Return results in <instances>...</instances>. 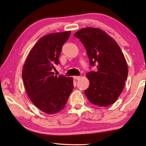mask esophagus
Wrapping results in <instances>:
<instances>
[{
    "instance_id": "34e87169",
    "label": "esophagus",
    "mask_w": 146,
    "mask_h": 146,
    "mask_svg": "<svg viewBox=\"0 0 146 146\" xmlns=\"http://www.w3.org/2000/svg\"><path fill=\"white\" fill-rule=\"evenodd\" d=\"M74 78L75 80H80V76H74Z\"/></svg>"
}]
</instances>
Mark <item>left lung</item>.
<instances>
[{
  "mask_svg": "<svg viewBox=\"0 0 146 146\" xmlns=\"http://www.w3.org/2000/svg\"><path fill=\"white\" fill-rule=\"evenodd\" d=\"M74 36L86 48L90 65L97 71L86 74L90 86L84 91L88 100L99 107H108L117 100L128 76V64L115 40L102 29L84 27Z\"/></svg>",
  "mask_w": 146,
  "mask_h": 146,
  "instance_id": "1",
  "label": "left lung"
}]
</instances>
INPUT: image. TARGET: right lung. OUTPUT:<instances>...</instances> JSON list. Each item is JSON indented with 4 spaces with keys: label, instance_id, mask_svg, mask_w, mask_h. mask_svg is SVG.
<instances>
[{
    "label": "right lung",
    "instance_id": "add662e5",
    "mask_svg": "<svg viewBox=\"0 0 146 146\" xmlns=\"http://www.w3.org/2000/svg\"><path fill=\"white\" fill-rule=\"evenodd\" d=\"M71 31L49 33L38 40L29 51L22 69V79L27 96L43 113L53 115L66 106L72 92L73 78L54 76L62 47Z\"/></svg>",
    "mask_w": 146,
    "mask_h": 146
}]
</instances>
